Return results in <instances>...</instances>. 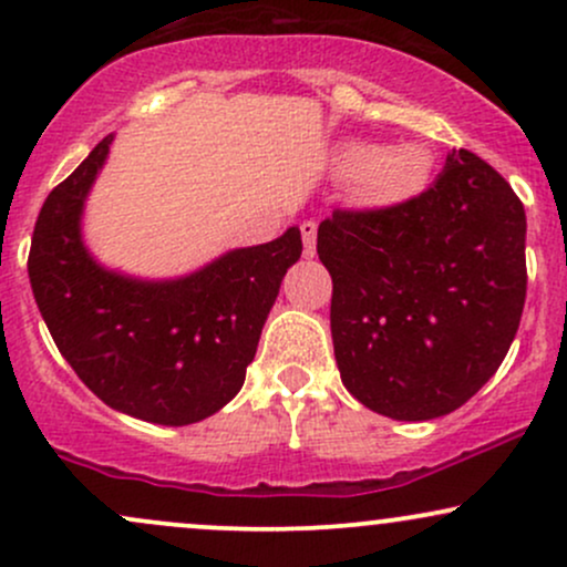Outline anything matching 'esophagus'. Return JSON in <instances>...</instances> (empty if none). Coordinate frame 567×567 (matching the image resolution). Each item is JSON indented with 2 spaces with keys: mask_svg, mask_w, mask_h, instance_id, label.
Listing matches in <instances>:
<instances>
[{
  "mask_svg": "<svg viewBox=\"0 0 567 567\" xmlns=\"http://www.w3.org/2000/svg\"><path fill=\"white\" fill-rule=\"evenodd\" d=\"M301 237H303V256H315L317 252V224L315 220H303Z\"/></svg>",
  "mask_w": 567,
  "mask_h": 567,
  "instance_id": "34e87169",
  "label": "esophagus"
}]
</instances>
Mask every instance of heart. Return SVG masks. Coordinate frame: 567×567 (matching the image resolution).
<instances>
[{"label": "heart", "instance_id": "1", "mask_svg": "<svg viewBox=\"0 0 567 567\" xmlns=\"http://www.w3.org/2000/svg\"><path fill=\"white\" fill-rule=\"evenodd\" d=\"M341 167L354 175L357 192L370 205H396L426 186L432 154L415 143L383 148L379 143L354 141L343 146Z\"/></svg>", "mask_w": 567, "mask_h": 567}]
</instances>
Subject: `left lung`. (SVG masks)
Returning a JSON list of instances; mask_svg holds the SVG:
<instances>
[{
	"label": "left lung",
	"mask_w": 567,
	"mask_h": 567,
	"mask_svg": "<svg viewBox=\"0 0 567 567\" xmlns=\"http://www.w3.org/2000/svg\"><path fill=\"white\" fill-rule=\"evenodd\" d=\"M333 277L330 333L343 386L396 421L453 413L496 373L528 288L525 207L458 148L419 197L333 210L317 229Z\"/></svg>",
	"instance_id": "8db88e82"
}]
</instances>
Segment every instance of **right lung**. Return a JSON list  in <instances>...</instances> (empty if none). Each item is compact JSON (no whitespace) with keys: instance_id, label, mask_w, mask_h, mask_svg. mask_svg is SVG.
Returning a JSON list of instances; mask_svg holds the SVG:
<instances>
[{"instance_id":"right-lung-1","label":"right lung","mask_w":567,"mask_h":567,"mask_svg":"<svg viewBox=\"0 0 567 567\" xmlns=\"http://www.w3.org/2000/svg\"><path fill=\"white\" fill-rule=\"evenodd\" d=\"M112 135L39 210L29 279L58 351L90 392L141 421L184 426L243 389L279 285L301 258V231L239 247L181 279L146 282L103 269L82 243L84 197Z\"/></svg>"}]
</instances>
